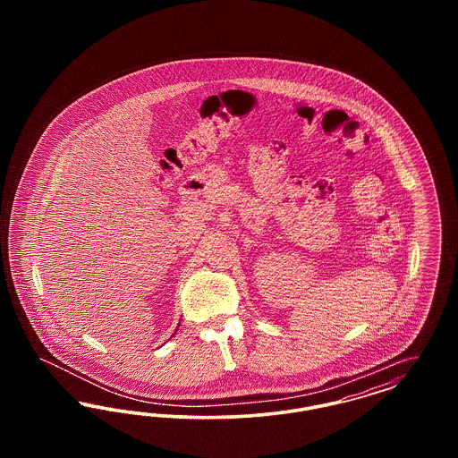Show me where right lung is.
<instances>
[{"mask_svg": "<svg viewBox=\"0 0 458 458\" xmlns=\"http://www.w3.org/2000/svg\"><path fill=\"white\" fill-rule=\"evenodd\" d=\"M178 327H180V325H178ZM176 329H178V327H176ZM176 329H174V333H176Z\"/></svg>", "mask_w": 458, "mask_h": 458, "instance_id": "1", "label": "right lung"}]
</instances>
